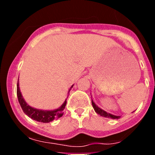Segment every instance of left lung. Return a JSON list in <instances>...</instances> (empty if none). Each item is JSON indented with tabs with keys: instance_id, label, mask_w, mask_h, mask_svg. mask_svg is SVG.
<instances>
[{
	"instance_id": "obj_1",
	"label": "left lung",
	"mask_w": 155,
	"mask_h": 155,
	"mask_svg": "<svg viewBox=\"0 0 155 155\" xmlns=\"http://www.w3.org/2000/svg\"><path fill=\"white\" fill-rule=\"evenodd\" d=\"M91 103H92V106L93 108H94V111H95L98 114H99L100 116H103V117H107V118H112V119H119L120 117V116H114V115H112L110 114V113H106L105 111L102 110V109H100V108L98 107V106H97V105H95V103L93 102V100H91Z\"/></svg>"
}]
</instances>
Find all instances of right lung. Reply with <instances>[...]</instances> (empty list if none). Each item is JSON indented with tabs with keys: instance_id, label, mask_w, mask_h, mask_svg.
Masks as SVG:
<instances>
[{
	"instance_id": "obj_1",
	"label": "right lung",
	"mask_w": 155,
	"mask_h": 155,
	"mask_svg": "<svg viewBox=\"0 0 155 155\" xmlns=\"http://www.w3.org/2000/svg\"><path fill=\"white\" fill-rule=\"evenodd\" d=\"M72 87L73 86H71V87ZM17 96L19 104L21 105L23 112L32 120H36L38 122H41V123H50V122L53 121L56 119L61 118L63 114H64V109L66 106V104H67V101H65L64 104L59 109L51 111H44L34 109V108L29 106L23 99L21 91L19 89L18 82L17 84Z\"/></svg>"
}]
</instances>
